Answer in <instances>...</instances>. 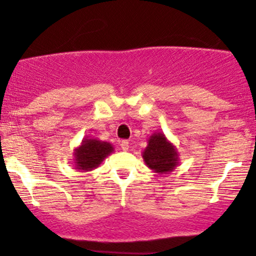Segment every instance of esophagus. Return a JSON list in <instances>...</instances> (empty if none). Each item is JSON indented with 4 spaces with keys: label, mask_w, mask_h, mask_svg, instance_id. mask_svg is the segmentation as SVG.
Instances as JSON below:
<instances>
[{
    "label": "esophagus",
    "mask_w": 256,
    "mask_h": 256,
    "mask_svg": "<svg viewBox=\"0 0 256 256\" xmlns=\"http://www.w3.org/2000/svg\"><path fill=\"white\" fill-rule=\"evenodd\" d=\"M120 145V149H122L123 151H128V149H129V142H127V140H122Z\"/></svg>",
    "instance_id": "esophagus-1"
}]
</instances>
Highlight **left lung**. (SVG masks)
<instances>
[{
	"mask_svg": "<svg viewBox=\"0 0 256 256\" xmlns=\"http://www.w3.org/2000/svg\"><path fill=\"white\" fill-rule=\"evenodd\" d=\"M142 156L145 164L158 174L172 172L180 164V154L177 148L162 132L151 134Z\"/></svg>",
	"mask_w": 256,
	"mask_h": 256,
	"instance_id": "obj_1",
	"label": "left lung"
}]
</instances>
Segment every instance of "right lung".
Here are the masks:
<instances>
[{"instance_id": "right-lung-1", "label": "right lung", "mask_w": 256, "mask_h": 256, "mask_svg": "<svg viewBox=\"0 0 256 256\" xmlns=\"http://www.w3.org/2000/svg\"><path fill=\"white\" fill-rule=\"evenodd\" d=\"M114 151V145L98 138H84L80 145L74 149V168L89 172L98 168L108 155Z\"/></svg>"}]
</instances>
